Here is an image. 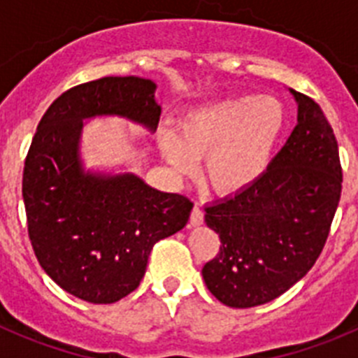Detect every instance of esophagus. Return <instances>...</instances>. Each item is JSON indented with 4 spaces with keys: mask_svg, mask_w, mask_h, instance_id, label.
<instances>
[{
    "mask_svg": "<svg viewBox=\"0 0 358 358\" xmlns=\"http://www.w3.org/2000/svg\"><path fill=\"white\" fill-rule=\"evenodd\" d=\"M189 222H192V226H201L204 222V211L197 204H195L194 210H192V215H189Z\"/></svg>",
    "mask_w": 358,
    "mask_h": 358,
    "instance_id": "34e87169",
    "label": "esophagus"
}]
</instances>
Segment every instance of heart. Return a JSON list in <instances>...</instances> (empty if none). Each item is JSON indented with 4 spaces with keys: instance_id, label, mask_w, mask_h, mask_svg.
<instances>
[{
    "instance_id": "obj_1",
    "label": "heart",
    "mask_w": 358,
    "mask_h": 358,
    "mask_svg": "<svg viewBox=\"0 0 358 358\" xmlns=\"http://www.w3.org/2000/svg\"><path fill=\"white\" fill-rule=\"evenodd\" d=\"M287 115L274 96H235L199 107L179 123V134L161 132V150L172 169L192 173L208 156L206 176L215 192L235 195L267 170Z\"/></svg>"
}]
</instances>
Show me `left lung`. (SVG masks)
I'll return each instance as SVG.
<instances>
[{
  "label": "left lung",
  "mask_w": 358,
  "mask_h": 358,
  "mask_svg": "<svg viewBox=\"0 0 358 358\" xmlns=\"http://www.w3.org/2000/svg\"><path fill=\"white\" fill-rule=\"evenodd\" d=\"M297 123L264 176L206 206L220 251L202 267L218 301L251 308L301 280L321 255L343 189L339 147L317 102L290 90Z\"/></svg>",
  "instance_id": "1"
}]
</instances>
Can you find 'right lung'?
<instances>
[{
    "label": "right lung",
    "instance_id": "right-lung-1",
    "mask_svg": "<svg viewBox=\"0 0 358 358\" xmlns=\"http://www.w3.org/2000/svg\"><path fill=\"white\" fill-rule=\"evenodd\" d=\"M156 84L103 77L75 85L37 125L23 172L28 236L44 273L71 296L109 305L138 289L154 243L186 226L194 202L164 194L134 173H85L82 120L125 116L157 127Z\"/></svg>",
    "mask_w": 358,
    "mask_h": 358
}]
</instances>
